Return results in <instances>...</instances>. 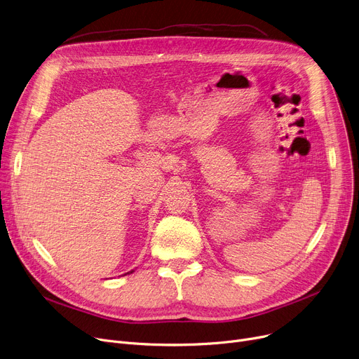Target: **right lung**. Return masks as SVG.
I'll return each instance as SVG.
<instances>
[{"label":"right lung","instance_id":"1","mask_svg":"<svg viewBox=\"0 0 359 359\" xmlns=\"http://www.w3.org/2000/svg\"><path fill=\"white\" fill-rule=\"evenodd\" d=\"M128 273H129V272H128Z\"/></svg>","mask_w":359,"mask_h":359}]
</instances>
